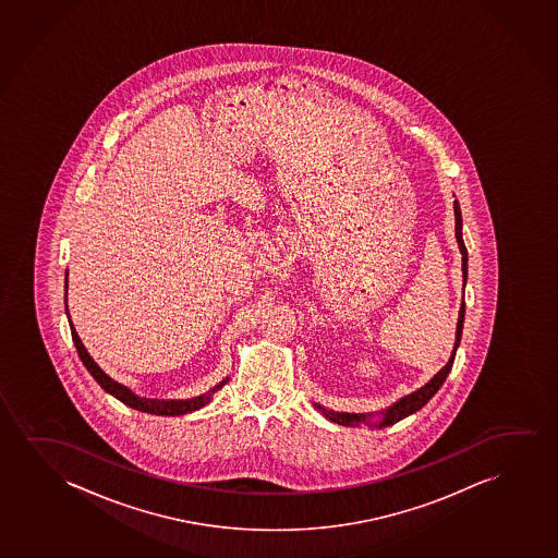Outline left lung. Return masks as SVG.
Here are the masks:
<instances>
[{"label":"left lung","mask_w":558,"mask_h":558,"mask_svg":"<svg viewBox=\"0 0 558 558\" xmlns=\"http://www.w3.org/2000/svg\"><path fill=\"white\" fill-rule=\"evenodd\" d=\"M453 215H456V239H458V245H460L461 269H463V287H465V279H468V248H465L463 235H461V210L458 199L453 201ZM463 319H465V302H463L460 307V319H458V330H456V343H453V351L452 355H450V361H448L445 368H440V371L433 376L432 381H427L422 389H417L414 393L407 395V397L401 399V401L395 402L391 409L386 410L378 427L397 424V422L402 420V417L410 416V414H414L417 410L424 409L433 395L437 393L440 386L445 384L446 376H448L450 371H452L453 357H456V351H458V345H460L461 330H463ZM315 407H317V409H319L320 412L330 420V422H336V424L340 425H350V427L351 425L363 424V422L364 424H368V417H372L366 416V414L332 412V410L320 409L319 404H315Z\"/></svg>","instance_id":"left-lung-1"}]
</instances>
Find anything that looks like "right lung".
<instances>
[{"label": "right lung", "instance_id": "right-lung-1", "mask_svg": "<svg viewBox=\"0 0 558 558\" xmlns=\"http://www.w3.org/2000/svg\"><path fill=\"white\" fill-rule=\"evenodd\" d=\"M64 289H68V284H64ZM64 304H66V292H64ZM68 317H70V315H68ZM70 330H72V340H74L77 355L82 359V363L85 364V368L90 372V376L97 379L100 387H102L105 391H108V393L113 395L118 401L123 402L126 407H131V409L141 410V412L157 414V416H184L187 412L203 409V407L208 404V401L213 399V393H216L220 387L226 386V381H228V378H226L223 381H220L218 386L213 387L208 393L199 395V397H195V399H186V401H182V399L165 401V399H146V397H138V395H134L129 387L121 386L118 381H113V379L110 378L108 374H105L102 368L90 359L89 353L85 350V345H83L82 340H80V336L75 332L72 323H70Z\"/></svg>", "mask_w": 558, "mask_h": 558}]
</instances>
